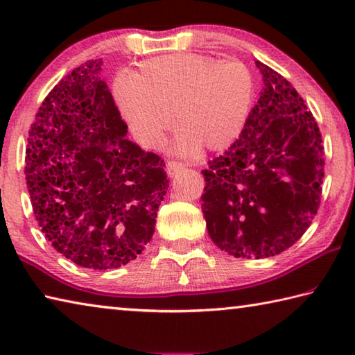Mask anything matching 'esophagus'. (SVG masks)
<instances>
[{"label":"esophagus","instance_id":"1","mask_svg":"<svg viewBox=\"0 0 355 355\" xmlns=\"http://www.w3.org/2000/svg\"><path fill=\"white\" fill-rule=\"evenodd\" d=\"M166 169H167V173H169V177H173L184 169V164L178 163V161H169V163L166 164Z\"/></svg>","mask_w":355,"mask_h":355}]
</instances>
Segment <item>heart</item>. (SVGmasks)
Returning a JSON list of instances; mask_svg holds the SVG:
<instances>
[{
	"mask_svg": "<svg viewBox=\"0 0 355 355\" xmlns=\"http://www.w3.org/2000/svg\"><path fill=\"white\" fill-rule=\"evenodd\" d=\"M255 95L250 69L241 61L178 53L152 58L135 75L114 83V98L136 139L158 147L173 123L172 148L194 155L211 152L238 139Z\"/></svg>",
	"mask_w": 355,
	"mask_h": 355,
	"instance_id": "obj_1",
	"label": "heart"
}]
</instances>
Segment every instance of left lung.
<instances>
[{"instance_id": "1", "label": "left lung", "mask_w": 355, "mask_h": 355, "mask_svg": "<svg viewBox=\"0 0 355 355\" xmlns=\"http://www.w3.org/2000/svg\"><path fill=\"white\" fill-rule=\"evenodd\" d=\"M263 89L243 133L202 171L208 235L236 258H268L297 241L321 202L324 147L290 83L255 61Z\"/></svg>"}]
</instances>
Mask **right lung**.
Masks as SVG:
<instances>
[{"label":"right lung","instance_id":"1","mask_svg":"<svg viewBox=\"0 0 355 355\" xmlns=\"http://www.w3.org/2000/svg\"><path fill=\"white\" fill-rule=\"evenodd\" d=\"M101 59L81 64L48 94L31 125L26 184L39 225L59 254L116 269L155 233L169 180L164 161L128 141Z\"/></svg>","mask_w":355,"mask_h":355}]
</instances>
